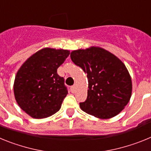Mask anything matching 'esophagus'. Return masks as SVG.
Listing matches in <instances>:
<instances>
[{
  "mask_svg": "<svg viewBox=\"0 0 151 151\" xmlns=\"http://www.w3.org/2000/svg\"><path fill=\"white\" fill-rule=\"evenodd\" d=\"M70 91H71L72 93H75V91H76V87H75L74 85H73V86H71V87H70Z\"/></svg>",
  "mask_w": 151,
  "mask_h": 151,
  "instance_id": "obj_1",
  "label": "esophagus"
}]
</instances>
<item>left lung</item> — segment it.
<instances>
[{
	"label": "left lung",
	"instance_id": "obj_1",
	"mask_svg": "<svg viewBox=\"0 0 151 151\" xmlns=\"http://www.w3.org/2000/svg\"><path fill=\"white\" fill-rule=\"evenodd\" d=\"M70 57L87 73L88 97L80 107L99 119L114 117L124 109L132 95V83L125 64L110 52L99 47L73 50Z\"/></svg>",
	"mask_w": 151,
	"mask_h": 151
}]
</instances>
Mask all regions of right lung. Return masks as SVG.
Segmentation results:
<instances>
[{
    "mask_svg": "<svg viewBox=\"0 0 151 151\" xmlns=\"http://www.w3.org/2000/svg\"><path fill=\"white\" fill-rule=\"evenodd\" d=\"M69 54L63 49H41L17 72L13 85L16 101L32 118H47L60 109L68 91L64 78L57 72Z\"/></svg>",
    "mask_w": 151,
    "mask_h": 151,
    "instance_id": "obj_1",
    "label": "right lung"
}]
</instances>
